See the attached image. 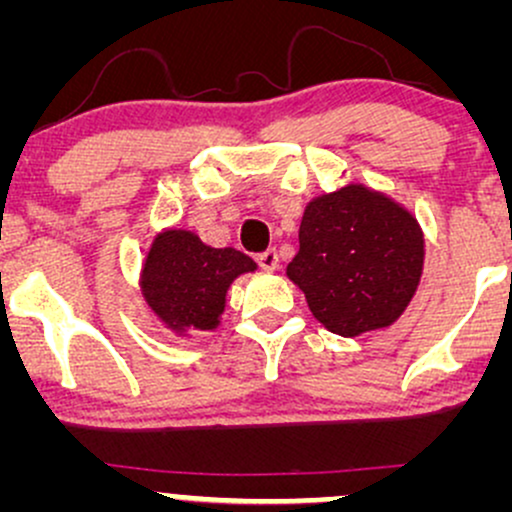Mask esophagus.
I'll use <instances>...</instances> for the list:
<instances>
[{
	"instance_id": "34e87169",
	"label": "esophagus",
	"mask_w": 512,
	"mask_h": 512,
	"mask_svg": "<svg viewBox=\"0 0 512 512\" xmlns=\"http://www.w3.org/2000/svg\"><path fill=\"white\" fill-rule=\"evenodd\" d=\"M257 264H260L262 269H267V272H274V269L279 267V255H276V250H264L257 255Z\"/></svg>"
}]
</instances>
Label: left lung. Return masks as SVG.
<instances>
[{
	"label": "left lung",
	"instance_id": "obj_1",
	"mask_svg": "<svg viewBox=\"0 0 512 512\" xmlns=\"http://www.w3.org/2000/svg\"><path fill=\"white\" fill-rule=\"evenodd\" d=\"M424 272L419 221L383 192L346 185L303 211L298 252L286 276L310 313L342 337L390 327Z\"/></svg>",
	"mask_w": 512,
	"mask_h": 512
}]
</instances>
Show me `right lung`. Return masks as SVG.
Segmentation results:
<instances>
[{
	"label": "right lung",
	"mask_w": 512,
	"mask_h": 512,
	"mask_svg": "<svg viewBox=\"0 0 512 512\" xmlns=\"http://www.w3.org/2000/svg\"><path fill=\"white\" fill-rule=\"evenodd\" d=\"M257 264L236 248H211L192 231L158 233L142 269V296L173 332H207L219 327L226 291Z\"/></svg>",
	"instance_id": "1"
}]
</instances>
